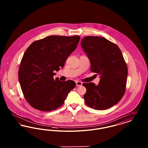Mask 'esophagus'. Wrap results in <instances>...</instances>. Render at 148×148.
Masks as SVG:
<instances>
[{"label": "esophagus", "instance_id": "esophagus-1", "mask_svg": "<svg viewBox=\"0 0 148 148\" xmlns=\"http://www.w3.org/2000/svg\"><path fill=\"white\" fill-rule=\"evenodd\" d=\"M82 84H83V83H82L81 82H79V81L76 82V85H77V86H82Z\"/></svg>", "mask_w": 148, "mask_h": 148}]
</instances>
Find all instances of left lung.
Listing matches in <instances>:
<instances>
[{"label": "left lung", "mask_w": 148, "mask_h": 148, "mask_svg": "<svg viewBox=\"0 0 148 148\" xmlns=\"http://www.w3.org/2000/svg\"><path fill=\"white\" fill-rule=\"evenodd\" d=\"M81 46L90 61V71L100 75L98 85L83 84L86 89L85 103L95 110L110 108L125 92L127 68L121 51L117 45L100 36H85Z\"/></svg>", "instance_id": "1"}]
</instances>
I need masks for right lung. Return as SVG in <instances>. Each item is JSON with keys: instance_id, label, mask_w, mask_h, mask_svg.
<instances>
[{"instance_id": "right-lung-1", "label": "right lung", "mask_w": 148, "mask_h": 148, "mask_svg": "<svg viewBox=\"0 0 148 148\" xmlns=\"http://www.w3.org/2000/svg\"><path fill=\"white\" fill-rule=\"evenodd\" d=\"M80 39L77 35H51L32 42L27 48L21 59L18 78L30 106L39 110L50 112L63 104L76 84L71 80H54V71L64 67Z\"/></svg>"}]
</instances>
